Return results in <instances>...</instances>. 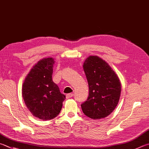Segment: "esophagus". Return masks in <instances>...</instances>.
<instances>
[{
    "instance_id": "obj_1",
    "label": "esophagus",
    "mask_w": 149,
    "mask_h": 149,
    "mask_svg": "<svg viewBox=\"0 0 149 149\" xmlns=\"http://www.w3.org/2000/svg\"><path fill=\"white\" fill-rule=\"evenodd\" d=\"M74 96V94H72V93H70V94H68L67 95H66V98H72V97Z\"/></svg>"
}]
</instances>
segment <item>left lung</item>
Returning <instances> with one entry per match:
<instances>
[{
  "mask_svg": "<svg viewBox=\"0 0 149 149\" xmlns=\"http://www.w3.org/2000/svg\"><path fill=\"white\" fill-rule=\"evenodd\" d=\"M83 66L89 88L87 100L81 105L83 112L92 119L106 117L119 101V78L109 64L98 56H89Z\"/></svg>",
  "mask_w": 149,
  "mask_h": 149,
  "instance_id": "obj_1",
  "label": "left lung"
}]
</instances>
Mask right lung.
Returning <instances> with one entry per match:
<instances>
[{"label":"right lung","instance_id":"1","mask_svg":"<svg viewBox=\"0 0 149 149\" xmlns=\"http://www.w3.org/2000/svg\"><path fill=\"white\" fill-rule=\"evenodd\" d=\"M53 58L38 62L26 75L22 88V96L26 106L35 117L43 120L53 119L63 107L65 95L53 81Z\"/></svg>","mask_w":149,"mask_h":149}]
</instances>
